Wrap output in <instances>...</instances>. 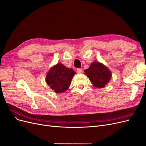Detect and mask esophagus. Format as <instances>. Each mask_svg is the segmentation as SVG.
<instances>
[{
    "mask_svg": "<svg viewBox=\"0 0 146 146\" xmlns=\"http://www.w3.org/2000/svg\"><path fill=\"white\" fill-rule=\"evenodd\" d=\"M77 72L78 73H79V74H80V73L82 72V69H77Z\"/></svg>",
    "mask_w": 146,
    "mask_h": 146,
    "instance_id": "obj_1",
    "label": "esophagus"
}]
</instances>
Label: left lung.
<instances>
[{
  "mask_svg": "<svg viewBox=\"0 0 146 146\" xmlns=\"http://www.w3.org/2000/svg\"><path fill=\"white\" fill-rule=\"evenodd\" d=\"M85 74L93 86L99 88H104L112 77L108 68L97 61H94L90 64V68L85 70Z\"/></svg>",
  "mask_w": 146,
  "mask_h": 146,
  "instance_id": "8db88e82",
  "label": "left lung"
}]
</instances>
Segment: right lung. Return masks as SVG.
Masks as SVG:
<instances>
[{
	"label": "right lung",
	"instance_id": "add662e5",
	"mask_svg": "<svg viewBox=\"0 0 146 146\" xmlns=\"http://www.w3.org/2000/svg\"><path fill=\"white\" fill-rule=\"evenodd\" d=\"M76 72L72 69L66 68L61 63H57L49 69L46 82L56 93H63L68 90Z\"/></svg>",
	"mask_w": 146,
	"mask_h": 146
}]
</instances>
